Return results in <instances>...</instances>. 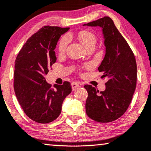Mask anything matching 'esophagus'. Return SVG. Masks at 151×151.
<instances>
[{
	"label": "esophagus",
	"mask_w": 151,
	"mask_h": 151,
	"mask_svg": "<svg viewBox=\"0 0 151 151\" xmlns=\"http://www.w3.org/2000/svg\"><path fill=\"white\" fill-rule=\"evenodd\" d=\"M80 86V84H79V82H71V87H72V90L75 91Z\"/></svg>",
	"instance_id": "esophagus-1"
}]
</instances>
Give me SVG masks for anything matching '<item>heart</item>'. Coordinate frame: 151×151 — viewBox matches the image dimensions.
<instances>
[{"mask_svg":"<svg viewBox=\"0 0 151 151\" xmlns=\"http://www.w3.org/2000/svg\"><path fill=\"white\" fill-rule=\"evenodd\" d=\"M78 38L86 49L91 46H95L96 43V37L93 33L88 30H84L78 33ZM69 38L67 36H63L58 42V51L63 53L66 51Z\"/></svg>","mask_w":151,"mask_h":151,"instance_id":"1","label":"heart"}]
</instances>
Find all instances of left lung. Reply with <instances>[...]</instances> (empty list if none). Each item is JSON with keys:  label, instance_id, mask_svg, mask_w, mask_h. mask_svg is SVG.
<instances>
[{"label": "left lung", "instance_id": "1", "mask_svg": "<svg viewBox=\"0 0 151 151\" xmlns=\"http://www.w3.org/2000/svg\"><path fill=\"white\" fill-rule=\"evenodd\" d=\"M85 25L102 29L106 53L98 70L102 73L101 78L109 79L104 91L99 92L90 84L84 86L88 92L86 113L93 120L110 122L126 112L133 98L137 83L135 58L110 17L104 16Z\"/></svg>", "mask_w": 151, "mask_h": 151}]
</instances>
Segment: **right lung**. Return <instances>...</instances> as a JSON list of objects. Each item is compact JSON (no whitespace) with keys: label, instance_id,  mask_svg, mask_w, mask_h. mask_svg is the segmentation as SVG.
<instances>
[{"label":"right lung","instance_id":"right-lung-1","mask_svg":"<svg viewBox=\"0 0 151 151\" xmlns=\"http://www.w3.org/2000/svg\"><path fill=\"white\" fill-rule=\"evenodd\" d=\"M69 27L44 26L24 43L16 57L14 88L24 113L38 123L55 120L61 113L65 98L71 92L69 82L55 84L46 82L45 76L56 61L54 49L61 35Z\"/></svg>","mask_w":151,"mask_h":151}]
</instances>
